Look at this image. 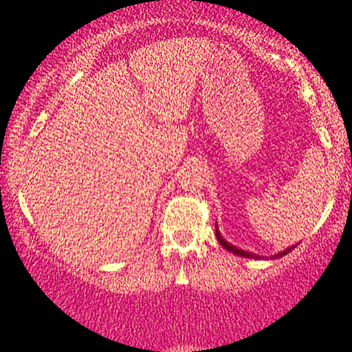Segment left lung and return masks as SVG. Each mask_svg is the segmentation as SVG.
I'll return each mask as SVG.
<instances>
[{
  "label": "left lung",
  "mask_w": 352,
  "mask_h": 352,
  "mask_svg": "<svg viewBox=\"0 0 352 352\" xmlns=\"http://www.w3.org/2000/svg\"><path fill=\"white\" fill-rule=\"evenodd\" d=\"M217 238H218V241H220V245L223 246V248H227L228 252H232L233 254H238V256H245V258H260V256H256V254H252V253H248V252H243V250H240V248H236V246H233V245H230V243H227V241L223 240V238H221V235L220 233H218V228H217ZM294 248V246H292V248H286L285 252H281V253H278V254H274V258H280V256H285V254H288L289 252H292V250Z\"/></svg>",
  "instance_id": "obj_1"
}]
</instances>
